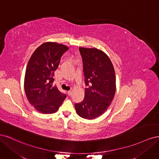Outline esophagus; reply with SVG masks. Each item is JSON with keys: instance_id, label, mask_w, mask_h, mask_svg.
<instances>
[{"instance_id": "obj_1", "label": "esophagus", "mask_w": 159, "mask_h": 159, "mask_svg": "<svg viewBox=\"0 0 159 159\" xmlns=\"http://www.w3.org/2000/svg\"><path fill=\"white\" fill-rule=\"evenodd\" d=\"M68 95L69 96L71 95H72V91H68Z\"/></svg>"}]
</instances>
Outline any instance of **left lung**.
I'll list each match as a JSON object with an SVG mask.
<instances>
[{
    "label": "left lung",
    "instance_id": "8db88e82",
    "mask_svg": "<svg viewBox=\"0 0 159 159\" xmlns=\"http://www.w3.org/2000/svg\"><path fill=\"white\" fill-rule=\"evenodd\" d=\"M85 77V97L75 103L76 112L81 117L93 119L109 107L116 89L113 66L105 53L96 48H80Z\"/></svg>",
    "mask_w": 159,
    "mask_h": 159
}]
</instances>
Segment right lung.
<instances>
[{
  "instance_id": "add662e5",
  "label": "right lung",
  "mask_w": 159,
  "mask_h": 159,
  "mask_svg": "<svg viewBox=\"0 0 159 159\" xmlns=\"http://www.w3.org/2000/svg\"><path fill=\"white\" fill-rule=\"evenodd\" d=\"M68 49L63 44L46 42L37 48L28 61L25 77V93L29 103L41 113L56 112L66 98L52 83L61 57Z\"/></svg>"
}]
</instances>
